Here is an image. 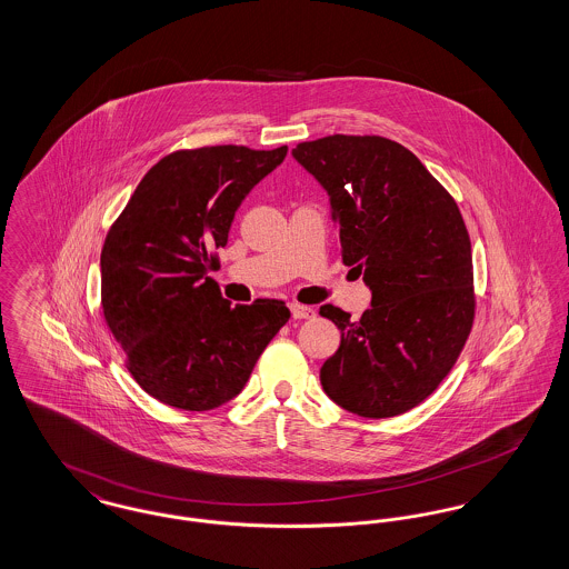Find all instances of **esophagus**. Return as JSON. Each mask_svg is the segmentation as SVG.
Returning a JSON list of instances; mask_svg holds the SVG:
<instances>
[{
  "label": "esophagus",
  "mask_w": 569,
  "mask_h": 569,
  "mask_svg": "<svg viewBox=\"0 0 569 569\" xmlns=\"http://www.w3.org/2000/svg\"><path fill=\"white\" fill-rule=\"evenodd\" d=\"M290 311H292V318L295 320H311V318H316V311L311 309V307H307V305H290Z\"/></svg>",
  "instance_id": "esophagus-1"
}]
</instances>
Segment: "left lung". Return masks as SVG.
Listing matches in <instances>:
<instances>
[{"label": "left lung", "mask_w": 569, "mask_h": 569, "mask_svg": "<svg viewBox=\"0 0 569 569\" xmlns=\"http://www.w3.org/2000/svg\"><path fill=\"white\" fill-rule=\"evenodd\" d=\"M292 156L330 196L343 264L362 274L371 309L320 316L341 346L320 381L337 406L392 418L420 406L455 367L476 316L471 241L455 198L409 149L383 136L298 142Z\"/></svg>", "instance_id": "1"}]
</instances>
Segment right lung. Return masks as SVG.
I'll return each instance as SVG.
<instances>
[{
  "label": "right lung",
  "instance_id": "right-lung-1",
  "mask_svg": "<svg viewBox=\"0 0 569 569\" xmlns=\"http://www.w3.org/2000/svg\"><path fill=\"white\" fill-rule=\"evenodd\" d=\"M288 147L181 149L138 183L102 247V313L138 386L166 406L207 411L243 390L290 320L283 300L232 307L209 277L237 209Z\"/></svg>",
  "mask_w": 569,
  "mask_h": 569
}]
</instances>
